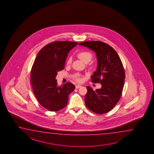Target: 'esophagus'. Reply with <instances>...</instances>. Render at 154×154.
I'll return each mask as SVG.
<instances>
[{"instance_id": "34e87169", "label": "esophagus", "mask_w": 154, "mask_h": 154, "mask_svg": "<svg viewBox=\"0 0 154 154\" xmlns=\"http://www.w3.org/2000/svg\"><path fill=\"white\" fill-rule=\"evenodd\" d=\"M81 87H82V86H81V85H76L75 86L76 88H77V89H78V88H81Z\"/></svg>"}]
</instances>
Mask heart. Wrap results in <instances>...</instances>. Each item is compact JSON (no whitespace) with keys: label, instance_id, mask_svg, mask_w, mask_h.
<instances>
[{"label":"heart","instance_id":"b5f03b06","mask_svg":"<svg viewBox=\"0 0 154 154\" xmlns=\"http://www.w3.org/2000/svg\"><path fill=\"white\" fill-rule=\"evenodd\" d=\"M77 56L80 60L84 62L85 63L90 62L93 58V54L90 51H82L79 52L77 54ZM72 62V58L68 57L66 60V65H69ZM72 78L76 82H81L83 80V76L79 73H76L72 75Z\"/></svg>","mask_w":154,"mask_h":154}]
</instances>
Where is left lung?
I'll use <instances>...</instances> for the list:
<instances>
[{"mask_svg":"<svg viewBox=\"0 0 154 154\" xmlns=\"http://www.w3.org/2000/svg\"><path fill=\"white\" fill-rule=\"evenodd\" d=\"M96 52L97 69L91 76V82L100 83L102 88L93 90L87 86L85 97L86 106L98 114L110 112L120 99L123 90L125 72L120 58L112 46L100 41L79 43Z\"/></svg>","mask_w":154,"mask_h":154,"instance_id":"1","label":"left lung"}]
</instances>
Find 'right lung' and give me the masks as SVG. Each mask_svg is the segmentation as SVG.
I'll return each mask as SVG.
<instances>
[{
  "instance_id": "add662e5",
  "label": "right lung",
  "mask_w": 154,
  "mask_h": 154,
  "mask_svg": "<svg viewBox=\"0 0 154 154\" xmlns=\"http://www.w3.org/2000/svg\"><path fill=\"white\" fill-rule=\"evenodd\" d=\"M78 42L56 41L43 47L36 56L31 69L30 80L34 94L40 104L50 112L66 106L69 94L75 86L68 82L58 86L56 77L64 68L67 55Z\"/></svg>"
}]
</instances>
